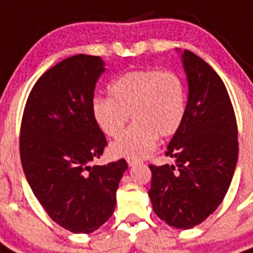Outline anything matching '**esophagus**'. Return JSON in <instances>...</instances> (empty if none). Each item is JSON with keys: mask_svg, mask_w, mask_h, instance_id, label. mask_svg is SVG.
<instances>
[{"mask_svg": "<svg viewBox=\"0 0 253 253\" xmlns=\"http://www.w3.org/2000/svg\"><path fill=\"white\" fill-rule=\"evenodd\" d=\"M126 161H128V165L129 166H133V165H135V164H138V160L137 159H128V160H126Z\"/></svg>", "mask_w": 253, "mask_h": 253, "instance_id": "1", "label": "esophagus"}]
</instances>
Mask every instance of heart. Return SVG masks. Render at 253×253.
<instances>
[{
  "mask_svg": "<svg viewBox=\"0 0 253 253\" xmlns=\"http://www.w3.org/2000/svg\"><path fill=\"white\" fill-rule=\"evenodd\" d=\"M110 98L97 97L92 115L103 134H122L130 115L133 124L111 144L112 155L141 159L155 150L157 137L174 135L184 122L187 90L171 70H133L109 85Z\"/></svg>",
  "mask_w": 253,
  "mask_h": 253,
  "instance_id": "b5f03b06",
  "label": "heart"
}]
</instances>
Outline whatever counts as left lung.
<instances>
[{
	"label": "left lung",
	"mask_w": 253,
	"mask_h": 253,
	"mask_svg": "<svg viewBox=\"0 0 253 253\" xmlns=\"http://www.w3.org/2000/svg\"><path fill=\"white\" fill-rule=\"evenodd\" d=\"M182 57L189 87L187 112L165 152L176 165H150L148 196L168 225L191 229L216 210L229 189L238 160V129L219 75L188 49Z\"/></svg>",
	"instance_id": "left-lung-1"
}]
</instances>
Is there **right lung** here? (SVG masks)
Segmentation results:
<instances>
[{"label":"right lung","mask_w":253,"mask_h":253,"mask_svg":"<svg viewBox=\"0 0 253 253\" xmlns=\"http://www.w3.org/2000/svg\"><path fill=\"white\" fill-rule=\"evenodd\" d=\"M100 56L75 55L44 73L30 90L20 126V159L48 216L73 233L94 232L110 219L124 159L90 166L107 141L92 115Z\"/></svg>","instance_id":"right-lung-1"}]
</instances>
